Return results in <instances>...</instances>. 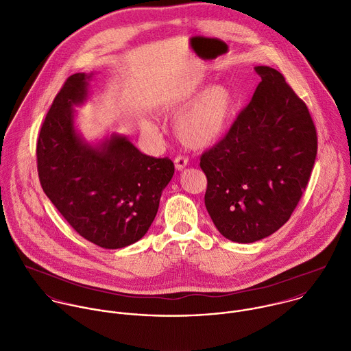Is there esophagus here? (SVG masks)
Instances as JSON below:
<instances>
[{
  "mask_svg": "<svg viewBox=\"0 0 351 351\" xmlns=\"http://www.w3.org/2000/svg\"><path fill=\"white\" fill-rule=\"evenodd\" d=\"M189 164V158L186 156H176L175 157V168L178 171H182L183 168H186Z\"/></svg>",
  "mask_w": 351,
  "mask_h": 351,
  "instance_id": "esophagus-1",
  "label": "esophagus"
}]
</instances>
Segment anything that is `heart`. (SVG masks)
Instances as JSON below:
<instances>
[{"instance_id":"1","label":"heart","mask_w":351,"mask_h":351,"mask_svg":"<svg viewBox=\"0 0 351 351\" xmlns=\"http://www.w3.org/2000/svg\"><path fill=\"white\" fill-rule=\"evenodd\" d=\"M234 106V97L224 86H212L202 91L179 116L176 134L179 139L194 149L213 143L224 131ZM149 131L154 125L146 124Z\"/></svg>"}]
</instances>
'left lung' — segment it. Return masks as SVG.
Returning <instances> with one entry per match:
<instances>
[{"label":"left lung","instance_id":"1","mask_svg":"<svg viewBox=\"0 0 351 351\" xmlns=\"http://www.w3.org/2000/svg\"><path fill=\"white\" fill-rule=\"evenodd\" d=\"M228 132L201 154L206 209L223 237L252 243L278 231L297 208L317 154L306 104L271 66Z\"/></svg>","mask_w":351,"mask_h":351}]
</instances>
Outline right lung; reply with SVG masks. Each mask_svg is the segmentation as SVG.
<instances>
[{
    "label": "right lung",
    "mask_w": 351,
    "mask_h": 351,
    "mask_svg": "<svg viewBox=\"0 0 351 351\" xmlns=\"http://www.w3.org/2000/svg\"><path fill=\"white\" fill-rule=\"evenodd\" d=\"M91 75H71L57 93L36 141L40 186L68 224L84 239L120 249L152 226L165 186L175 173L171 158L142 154L124 136L101 147L80 141L72 105L87 97Z\"/></svg>",
    "instance_id": "right-lung-1"
}]
</instances>
